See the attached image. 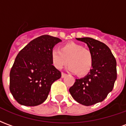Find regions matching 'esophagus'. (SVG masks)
Returning <instances> with one entry per match:
<instances>
[{"label": "esophagus", "instance_id": "esophagus-1", "mask_svg": "<svg viewBox=\"0 0 126 126\" xmlns=\"http://www.w3.org/2000/svg\"><path fill=\"white\" fill-rule=\"evenodd\" d=\"M66 76H67V74H65V73H63V72H62V73H61V78H65Z\"/></svg>", "mask_w": 126, "mask_h": 126}]
</instances>
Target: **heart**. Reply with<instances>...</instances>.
Wrapping results in <instances>:
<instances>
[{
  "mask_svg": "<svg viewBox=\"0 0 126 126\" xmlns=\"http://www.w3.org/2000/svg\"><path fill=\"white\" fill-rule=\"evenodd\" d=\"M50 59L53 66L61 69L68 63L69 70L79 76H84L93 67L94 58L90 50L74 42H67L53 49L50 52Z\"/></svg>",
  "mask_w": 126,
  "mask_h": 126,
  "instance_id": "heart-1",
  "label": "heart"
}]
</instances>
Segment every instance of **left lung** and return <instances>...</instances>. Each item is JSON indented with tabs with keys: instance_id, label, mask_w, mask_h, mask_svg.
<instances>
[{
	"instance_id": "8db88e82",
	"label": "left lung",
	"mask_w": 126,
	"mask_h": 126,
	"mask_svg": "<svg viewBox=\"0 0 126 126\" xmlns=\"http://www.w3.org/2000/svg\"><path fill=\"white\" fill-rule=\"evenodd\" d=\"M86 43L94 58L93 67L82 78L76 79L69 93L78 103L90 106L103 101L113 88L117 79V63L105 44L92 38H76Z\"/></svg>"
}]
</instances>
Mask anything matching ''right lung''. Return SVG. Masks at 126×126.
I'll return each instance as SVG.
<instances>
[{
  "instance_id": "obj_1",
  "label": "right lung",
  "mask_w": 126,
  "mask_h": 126,
  "mask_svg": "<svg viewBox=\"0 0 126 126\" xmlns=\"http://www.w3.org/2000/svg\"><path fill=\"white\" fill-rule=\"evenodd\" d=\"M60 42L59 38L43 35L33 39L18 53L10 71L9 89L20 105L42 104L52 83L61 77L50 59L53 47Z\"/></svg>"
}]
</instances>
